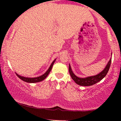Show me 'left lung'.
Masks as SVG:
<instances>
[{
  "mask_svg": "<svg viewBox=\"0 0 121 121\" xmlns=\"http://www.w3.org/2000/svg\"><path fill=\"white\" fill-rule=\"evenodd\" d=\"M111 63V59H110V60L109 61V62L108 63L107 66L104 68V69L102 72H101L99 74L94 75V76L88 77L84 78H79L77 77L76 75H75V74L72 71L70 65H69V73L72 79L77 84L81 85V86H91V85L97 83L106 76L108 71H109Z\"/></svg>",
  "mask_w": 121,
  "mask_h": 121,
  "instance_id": "obj_1",
  "label": "left lung"
}]
</instances>
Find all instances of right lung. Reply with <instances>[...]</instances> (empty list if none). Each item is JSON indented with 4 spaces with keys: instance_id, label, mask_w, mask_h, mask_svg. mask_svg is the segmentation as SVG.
<instances>
[{
    "instance_id": "obj_1",
    "label": "right lung",
    "mask_w": 121,
    "mask_h": 121,
    "mask_svg": "<svg viewBox=\"0 0 121 121\" xmlns=\"http://www.w3.org/2000/svg\"><path fill=\"white\" fill-rule=\"evenodd\" d=\"M55 61H56V60H54L53 61V62L52 63V64H51L50 67L49 68H48V70L46 72V73H44L43 75H41V76L38 77L27 78V77H23L20 76V75H18V74H16V75H17V76L19 78H20L22 80H23V81H25V82H30V83L31 82V83H34V82H40V81H43V80H44V79L47 77V75H48V74L50 73V71L52 70V67H53V65Z\"/></svg>"
}]
</instances>
